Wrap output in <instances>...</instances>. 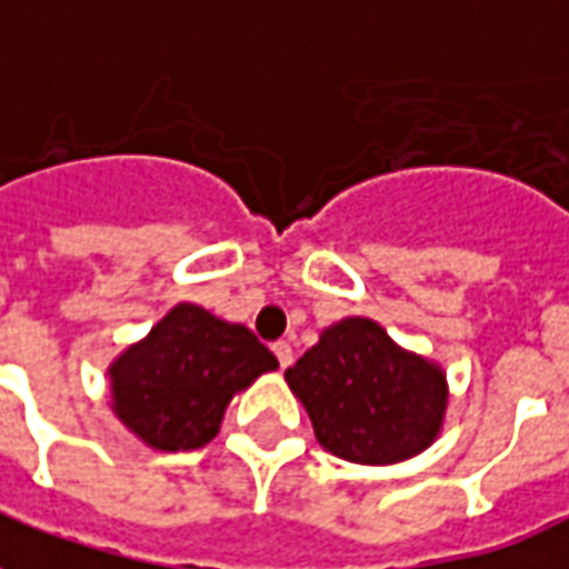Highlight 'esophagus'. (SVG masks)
Returning a JSON list of instances; mask_svg holds the SVG:
<instances>
[{
	"label": "esophagus",
	"mask_w": 569,
	"mask_h": 569,
	"mask_svg": "<svg viewBox=\"0 0 569 569\" xmlns=\"http://www.w3.org/2000/svg\"><path fill=\"white\" fill-rule=\"evenodd\" d=\"M274 355H277V361H280V367H289V363H292V346H289L286 340L274 342Z\"/></svg>",
	"instance_id": "34e87169"
}]
</instances>
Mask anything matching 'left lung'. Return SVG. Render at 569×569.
I'll return each instance as SVG.
<instances>
[{
    "mask_svg": "<svg viewBox=\"0 0 569 569\" xmlns=\"http://www.w3.org/2000/svg\"><path fill=\"white\" fill-rule=\"evenodd\" d=\"M328 453L388 466L439 436L448 385L436 363L402 352L370 319H346L286 370Z\"/></svg>",
    "mask_w": 569,
    "mask_h": 569,
    "instance_id": "obj_1",
    "label": "left lung"
}]
</instances>
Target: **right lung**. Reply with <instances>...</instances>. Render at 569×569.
I'll return each mask as SVG.
<instances>
[{
    "label": "right lung",
    "instance_id": "1",
    "mask_svg": "<svg viewBox=\"0 0 569 569\" xmlns=\"http://www.w3.org/2000/svg\"><path fill=\"white\" fill-rule=\"evenodd\" d=\"M277 370V358L244 325L179 303L112 363L116 415L158 450H197L214 439L232 393Z\"/></svg>",
    "mask_w": 569,
    "mask_h": 569
}]
</instances>
